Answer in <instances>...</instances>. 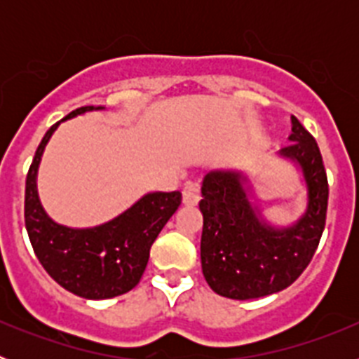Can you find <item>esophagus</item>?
<instances>
[{
  "label": "esophagus",
  "instance_id": "obj_1",
  "mask_svg": "<svg viewBox=\"0 0 359 359\" xmlns=\"http://www.w3.org/2000/svg\"><path fill=\"white\" fill-rule=\"evenodd\" d=\"M183 203L192 207V205H198V201L201 199V194H199V185L198 183H187L183 187Z\"/></svg>",
  "mask_w": 359,
  "mask_h": 359
}]
</instances>
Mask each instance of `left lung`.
Returning a JSON list of instances; mask_svg holds the SVG:
<instances>
[{
  "label": "left lung",
  "mask_w": 359,
  "mask_h": 359,
  "mask_svg": "<svg viewBox=\"0 0 359 359\" xmlns=\"http://www.w3.org/2000/svg\"><path fill=\"white\" fill-rule=\"evenodd\" d=\"M291 126L293 144L278 154L300 165L307 187V210L294 224L264 223L250 203L241 172L215 170L203 180L201 268L221 297L248 300L286 290L318 248L327 214V174L313 135L294 116Z\"/></svg>",
  "instance_id": "1"
}]
</instances>
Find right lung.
<instances>
[{
    "instance_id": "add662e5",
    "label": "right lung",
    "mask_w": 359,
    "mask_h": 359,
    "mask_svg": "<svg viewBox=\"0 0 359 359\" xmlns=\"http://www.w3.org/2000/svg\"><path fill=\"white\" fill-rule=\"evenodd\" d=\"M93 109L104 107H79L66 118ZM59 123H53L43 136L27 174L25 224L32 248L46 273L73 294L90 300L118 297L140 282L152 243L182 205V192L145 194L123 214L100 226L68 228L57 224L41 207L37 169L44 147Z\"/></svg>"
}]
</instances>
